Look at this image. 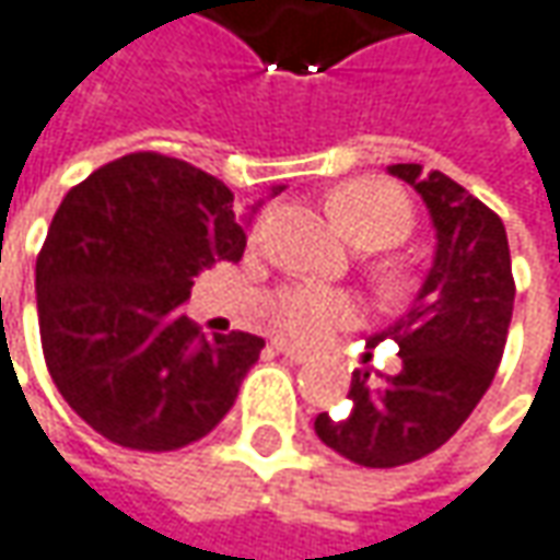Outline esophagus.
<instances>
[{"mask_svg": "<svg viewBox=\"0 0 560 560\" xmlns=\"http://www.w3.org/2000/svg\"><path fill=\"white\" fill-rule=\"evenodd\" d=\"M276 351H279L281 357H288L291 363H306V360H310V353L301 351V348H294V345H288V341H276Z\"/></svg>", "mask_w": 560, "mask_h": 560, "instance_id": "1", "label": "esophagus"}]
</instances>
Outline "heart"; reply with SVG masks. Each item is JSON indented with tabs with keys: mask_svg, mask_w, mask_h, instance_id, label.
Listing matches in <instances>:
<instances>
[{
	"mask_svg": "<svg viewBox=\"0 0 560 560\" xmlns=\"http://www.w3.org/2000/svg\"><path fill=\"white\" fill-rule=\"evenodd\" d=\"M335 215L341 229L360 247H392L413 229V207L395 184L353 182L335 197ZM272 319L279 331L301 345H323L338 328L357 319V304L348 294L291 284L272 298Z\"/></svg>",
	"mask_w": 560,
	"mask_h": 560,
	"instance_id": "1",
	"label": "heart"
}]
</instances>
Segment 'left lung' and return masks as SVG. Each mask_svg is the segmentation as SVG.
<instances>
[{
    "label": "left lung",
    "mask_w": 560,
    "mask_h": 560,
    "mask_svg": "<svg viewBox=\"0 0 560 560\" xmlns=\"http://www.w3.org/2000/svg\"><path fill=\"white\" fill-rule=\"evenodd\" d=\"M435 225V256L413 306L370 338L395 341L401 370L351 378V407L319 413L316 435L360 467H401L442 448L492 385L514 313L511 250L501 219L470 190L423 165H388Z\"/></svg>",
    "instance_id": "1"
}]
</instances>
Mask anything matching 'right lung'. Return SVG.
Returning a JSON list of instances; mask_svg holds the SVG:
<instances>
[{
    "label": "right lung",
    "mask_w": 560,
    "mask_h": 560,
    "mask_svg": "<svg viewBox=\"0 0 560 560\" xmlns=\"http://www.w3.org/2000/svg\"><path fill=\"white\" fill-rule=\"evenodd\" d=\"M244 247L232 190L182 159L131 153L65 194L37 256L39 338L86 425L121 448L175 451L222 423L266 341L207 338L182 304L194 276Z\"/></svg>",
    "instance_id": "add662e5"
}]
</instances>
